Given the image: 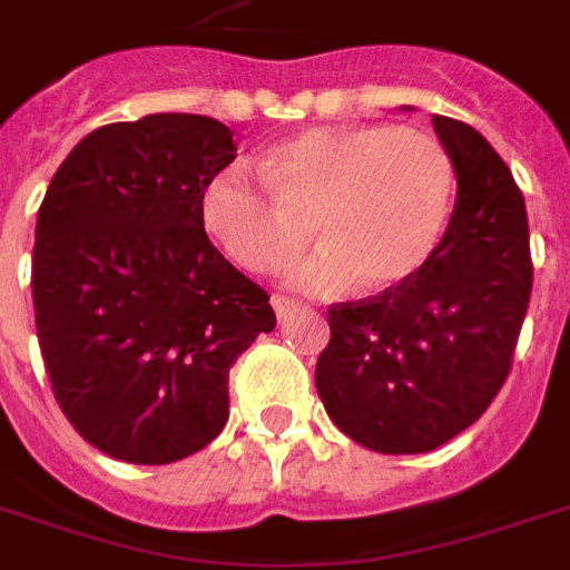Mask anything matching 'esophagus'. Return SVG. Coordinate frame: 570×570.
Listing matches in <instances>:
<instances>
[{
    "mask_svg": "<svg viewBox=\"0 0 570 570\" xmlns=\"http://www.w3.org/2000/svg\"><path fill=\"white\" fill-rule=\"evenodd\" d=\"M272 307H275L277 320H286V316H293L298 311V302L286 298V295H272Z\"/></svg>",
    "mask_w": 570,
    "mask_h": 570,
    "instance_id": "esophagus-1",
    "label": "esophagus"
}]
</instances>
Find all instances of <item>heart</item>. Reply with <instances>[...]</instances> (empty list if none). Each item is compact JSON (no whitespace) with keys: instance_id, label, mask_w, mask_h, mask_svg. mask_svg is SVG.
I'll use <instances>...</instances> for the list:
<instances>
[{"instance_id":"b5f03b06","label":"heart","mask_w":570,"mask_h":570,"mask_svg":"<svg viewBox=\"0 0 570 570\" xmlns=\"http://www.w3.org/2000/svg\"><path fill=\"white\" fill-rule=\"evenodd\" d=\"M259 180L230 165L206 183L200 215L233 263L268 275L304 248L293 284L337 293L393 289L432 257L450 215L455 168L423 129L387 124L311 127L277 145Z\"/></svg>"}]
</instances>
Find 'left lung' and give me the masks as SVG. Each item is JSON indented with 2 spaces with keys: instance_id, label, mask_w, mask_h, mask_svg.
Listing matches in <instances>:
<instances>
[{
  "instance_id": "left-lung-1",
  "label": "left lung",
  "mask_w": 570,
  "mask_h": 570,
  "mask_svg": "<svg viewBox=\"0 0 570 570\" xmlns=\"http://www.w3.org/2000/svg\"><path fill=\"white\" fill-rule=\"evenodd\" d=\"M459 197L423 268L328 307L316 390L343 434L387 455L438 450L485 414L512 370L532 293L527 206L464 120L432 115Z\"/></svg>"
}]
</instances>
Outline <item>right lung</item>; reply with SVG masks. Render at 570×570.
I'll return each instance as SVG.
<instances>
[{
	"mask_svg": "<svg viewBox=\"0 0 570 570\" xmlns=\"http://www.w3.org/2000/svg\"><path fill=\"white\" fill-rule=\"evenodd\" d=\"M236 159L204 115L94 129L38 209L35 325L58 407L100 452L171 464L215 441L236 357L275 328L268 293L204 230L206 183Z\"/></svg>",
	"mask_w": 570,
	"mask_h": 570,
	"instance_id": "add662e5",
	"label": "right lung"
}]
</instances>
